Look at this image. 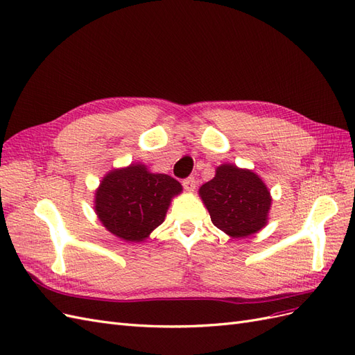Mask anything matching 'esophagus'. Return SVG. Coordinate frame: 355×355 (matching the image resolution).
<instances>
[{
	"instance_id": "1",
	"label": "esophagus",
	"mask_w": 355,
	"mask_h": 355,
	"mask_svg": "<svg viewBox=\"0 0 355 355\" xmlns=\"http://www.w3.org/2000/svg\"><path fill=\"white\" fill-rule=\"evenodd\" d=\"M182 185H184V188H185L188 192H192V191L196 189V185H197L196 178L189 176V178H187V179H184V180H182Z\"/></svg>"
}]
</instances>
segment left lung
I'll return each instance as SVG.
<instances>
[{"instance_id": "left-lung-1", "label": "left lung", "mask_w": 355, "mask_h": 355, "mask_svg": "<svg viewBox=\"0 0 355 355\" xmlns=\"http://www.w3.org/2000/svg\"><path fill=\"white\" fill-rule=\"evenodd\" d=\"M198 192L214 227L232 239L249 237L268 222L271 194L252 170L222 164Z\"/></svg>"}]
</instances>
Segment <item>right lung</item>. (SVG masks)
I'll use <instances>...</instances> for the list:
<instances>
[{
  "mask_svg": "<svg viewBox=\"0 0 355 355\" xmlns=\"http://www.w3.org/2000/svg\"><path fill=\"white\" fill-rule=\"evenodd\" d=\"M182 192L176 179L145 164L114 168L96 189L94 211L115 237L141 243L164 222L170 201Z\"/></svg>",
  "mask_w": 355,
  "mask_h": 355,
  "instance_id": "1",
  "label": "right lung"
}]
</instances>
